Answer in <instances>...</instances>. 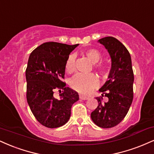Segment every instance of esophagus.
I'll return each mask as SVG.
<instances>
[{"label": "esophagus", "mask_w": 154, "mask_h": 154, "mask_svg": "<svg viewBox=\"0 0 154 154\" xmlns=\"http://www.w3.org/2000/svg\"><path fill=\"white\" fill-rule=\"evenodd\" d=\"M89 97H85L84 95H79V99L80 100H88Z\"/></svg>", "instance_id": "obj_1"}]
</instances>
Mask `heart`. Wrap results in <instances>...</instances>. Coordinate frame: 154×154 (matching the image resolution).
I'll return each mask as SVG.
<instances>
[{
    "label": "heart",
    "mask_w": 154,
    "mask_h": 154,
    "mask_svg": "<svg viewBox=\"0 0 154 154\" xmlns=\"http://www.w3.org/2000/svg\"><path fill=\"white\" fill-rule=\"evenodd\" d=\"M85 55L93 64H97L101 60L102 55L97 50L90 49L85 51ZM99 69H103L102 65L97 66ZM66 71L72 73L75 69V56L71 54L66 60L65 64ZM99 84V80L95 75H83L78 73L72 77L70 82L71 87L74 90L82 94H88Z\"/></svg>",
    "instance_id": "obj_1"
}]
</instances>
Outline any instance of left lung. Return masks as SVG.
Listing matches in <instances>:
<instances>
[{
    "label": "left lung",
    "instance_id": "1",
    "mask_svg": "<svg viewBox=\"0 0 154 154\" xmlns=\"http://www.w3.org/2000/svg\"><path fill=\"white\" fill-rule=\"evenodd\" d=\"M98 42L107 50L111 59L108 79L99 90L108 101L103 103L100 97H96L98 106L92 112L91 118L97 126L110 128L119 124L128 112L133 98L134 76L130 53L121 42L112 36Z\"/></svg>",
    "mask_w": 154,
    "mask_h": 154
}]
</instances>
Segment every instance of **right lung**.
Wrapping results in <instances>:
<instances>
[{
  "mask_svg": "<svg viewBox=\"0 0 154 154\" xmlns=\"http://www.w3.org/2000/svg\"><path fill=\"white\" fill-rule=\"evenodd\" d=\"M78 45L46 42L29 56L26 70L27 102L44 126L55 128L67 123L72 105L79 100L78 93L62 81L69 54ZM58 88L60 94L57 99L53 92Z\"/></svg>",
  "mask_w": 154,
  "mask_h": 154,
  "instance_id": "right-lung-1",
  "label": "right lung"
}]
</instances>
